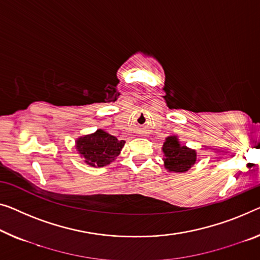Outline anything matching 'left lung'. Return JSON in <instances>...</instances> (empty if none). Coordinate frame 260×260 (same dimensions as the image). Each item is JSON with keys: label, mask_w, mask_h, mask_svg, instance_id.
Instances as JSON below:
<instances>
[{"label": "left lung", "mask_w": 260, "mask_h": 260, "mask_svg": "<svg viewBox=\"0 0 260 260\" xmlns=\"http://www.w3.org/2000/svg\"><path fill=\"white\" fill-rule=\"evenodd\" d=\"M165 167L170 173H185L196 162V150L182 145L176 135L166 138L162 147Z\"/></svg>", "instance_id": "8db88e82"}]
</instances>
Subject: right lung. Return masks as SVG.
<instances>
[{
  "instance_id": "obj_1",
  "label": "right lung",
  "mask_w": 260,
  "mask_h": 260,
  "mask_svg": "<svg viewBox=\"0 0 260 260\" xmlns=\"http://www.w3.org/2000/svg\"><path fill=\"white\" fill-rule=\"evenodd\" d=\"M125 141L107 133L104 129H96L90 135H84L76 140L78 150L84 162L91 167H104L115 160L121 152Z\"/></svg>"
}]
</instances>
